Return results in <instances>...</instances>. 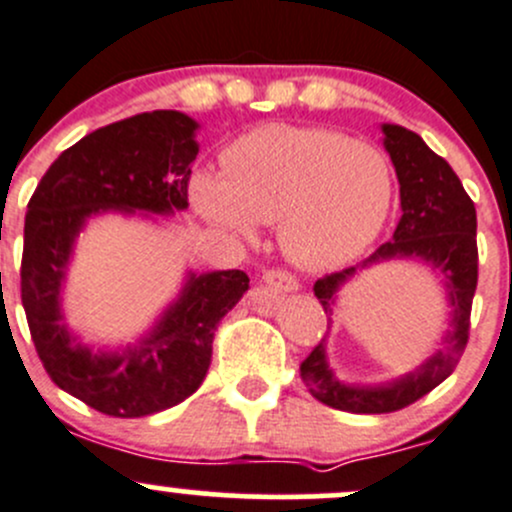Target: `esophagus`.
I'll return each instance as SVG.
<instances>
[{
	"label": "esophagus",
	"instance_id": "1",
	"mask_svg": "<svg viewBox=\"0 0 512 512\" xmlns=\"http://www.w3.org/2000/svg\"><path fill=\"white\" fill-rule=\"evenodd\" d=\"M262 279H265L267 287L274 289V292H297L299 289L297 279L284 270H267L262 274Z\"/></svg>",
	"mask_w": 512,
	"mask_h": 512
}]
</instances>
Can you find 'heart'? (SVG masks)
I'll return each instance as SVG.
<instances>
[{"label": "heart", "mask_w": 512, "mask_h": 512, "mask_svg": "<svg viewBox=\"0 0 512 512\" xmlns=\"http://www.w3.org/2000/svg\"><path fill=\"white\" fill-rule=\"evenodd\" d=\"M220 164L223 174L191 179L193 208L235 240L277 223L284 255L304 270L360 255L383 230L395 191L378 147L331 129L257 127L230 142Z\"/></svg>", "instance_id": "obj_1"}]
</instances>
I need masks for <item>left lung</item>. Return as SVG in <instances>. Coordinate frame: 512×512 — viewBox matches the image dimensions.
Returning <instances> with one entry per match:
<instances>
[{"mask_svg":"<svg viewBox=\"0 0 512 512\" xmlns=\"http://www.w3.org/2000/svg\"><path fill=\"white\" fill-rule=\"evenodd\" d=\"M385 149L400 181L402 218L392 240L383 242L360 267L397 257H417L444 274L449 304L454 306L451 331L444 348L424 360L417 370L385 385H348L333 375L326 358V338L306 355L299 373L311 395L333 410L353 414H387L412 405L444 383L459 365L471 331V304L478 284L476 206L449 164L434 154L419 134L400 125H383ZM355 274V267L316 279L314 294L324 306L328 324L333 299Z\"/></svg>","mask_w":512,"mask_h":512,"instance_id":"obj_1","label":"left lung"}]
</instances>
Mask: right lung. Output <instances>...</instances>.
I'll return each mask as SVG.
<instances>
[{"instance_id":"1","label":"right lung","mask_w":512,"mask_h":512,"mask_svg":"<svg viewBox=\"0 0 512 512\" xmlns=\"http://www.w3.org/2000/svg\"><path fill=\"white\" fill-rule=\"evenodd\" d=\"M196 129L176 110L95 129L53 161L26 211L21 304L31 341L53 383L110 417H147L191 397L211 365L220 319L250 289L240 270L188 274L152 333L117 353H93L63 324L61 282L85 220L100 211H184Z\"/></svg>"}]
</instances>
